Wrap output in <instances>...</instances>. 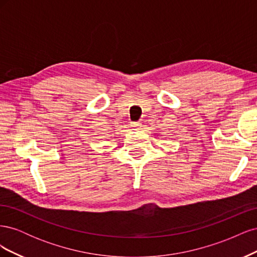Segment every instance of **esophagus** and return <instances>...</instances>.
I'll list each match as a JSON object with an SVG mask.
<instances>
[{"mask_svg":"<svg viewBox=\"0 0 257 257\" xmlns=\"http://www.w3.org/2000/svg\"><path fill=\"white\" fill-rule=\"evenodd\" d=\"M141 122H132L131 123V127H133L134 130H139L141 128Z\"/></svg>","mask_w":257,"mask_h":257,"instance_id":"esophagus-1","label":"esophagus"}]
</instances>
